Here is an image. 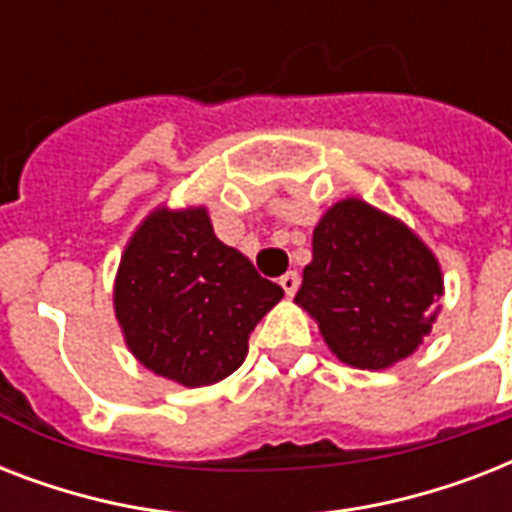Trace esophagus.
Masks as SVG:
<instances>
[{
    "mask_svg": "<svg viewBox=\"0 0 512 512\" xmlns=\"http://www.w3.org/2000/svg\"><path fill=\"white\" fill-rule=\"evenodd\" d=\"M279 284H281V287H284V292H287V295L292 297L297 292V289H300V273H297V271L284 273Z\"/></svg>",
    "mask_w": 512,
    "mask_h": 512,
    "instance_id": "esophagus-1",
    "label": "esophagus"
}]
</instances>
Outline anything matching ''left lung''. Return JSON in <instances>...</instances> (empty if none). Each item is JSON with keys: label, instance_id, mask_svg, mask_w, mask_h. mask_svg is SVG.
I'll return each mask as SVG.
<instances>
[{"label": "left lung", "instance_id": "obj_1", "mask_svg": "<svg viewBox=\"0 0 512 512\" xmlns=\"http://www.w3.org/2000/svg\"><path fill=\"white\" fill-rule=\"evenodd\" d=\"M444 295L441 268L404 223L361 199H345L313 231L295 303L319 321L340 361L385 369L417 350Z\"/></svg>", "mask_w": 512, "mask_h": 512}]
</instances>
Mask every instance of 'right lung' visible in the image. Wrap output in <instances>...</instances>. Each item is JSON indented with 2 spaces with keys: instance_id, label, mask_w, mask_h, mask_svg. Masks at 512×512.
<instances>
[{
  "instance_id": "1",
  "label": "right lung",
  "mask_w": 512,
  "mask_h": 512,
  "mask_svg": "<svg viewBox=\"0 0 512 512\" xmlns=\"http://www.w3.org/2000/svg\"><path fill=\"white\" fill-rule=\"evenodd\" d=\"M281 297L217 239L207 209H156L124 249L114 308L140 364L201 388L244 364L252 329Z\"/></svg>"
}]
</instances>
